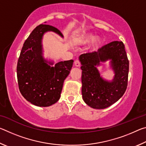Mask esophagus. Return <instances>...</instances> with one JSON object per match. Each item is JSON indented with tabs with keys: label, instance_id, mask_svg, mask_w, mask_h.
<instances>
[{
	"label": "esophagus",
	"instance_id": "1",
	"mask_svg": "<svg viewBox=\"0 0 146 146\" xmlns=\"http://www.w3.org/2000/svg\"><path fill=\"white\" fill-rule=\"evenodd\" d=\"M75 66H76V67H80V62H79L78 60H75Z\"/></svg>",
	"mask_w": 146,
	"mask_h": 146
}]
</instances>
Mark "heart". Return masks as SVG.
Masks as SVG:
<instances>
[{"label":"heart","mask_w":146,"mask_h":146,"mask_svg":"<svg viewBox=\"0 0 146 146\" xmlns=\"http://www.w3.org/2000/svg\"><path fill=\"white\" fill-rule=\"evenodd\" d=\"M76 41L81 44H87L93 42V46H97L99 44L100 39L99 38H96L95 36L92 35H80L76 38Z\"/></svg>","instance_id":"obj_1"}]
</instances>
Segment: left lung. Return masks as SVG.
I'll return each mask as SVG.
<instances>
[{
    "label": "left lung",
    "instance_id": "left-lung-1",
    "mask_svg": "<svg viewBox=\"0 0 146 146\" xmlns=\"http://www.w3.org/2000/svg\"><path fill=\"white\" fill-rule=\"evenodd\" d=\"M110 60L114 72L111 81L100 75L97 67ZM82 70V95L86 104L94 109H105L122 97L127 86L129 60L124 44L113 41L98 49L97 51L79 56Z\"/></svg>",
    "mask_w": 146,
    "mask_h": 146
}]
</instances>
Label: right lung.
Returning a JSON list of instances; mask_svg holds the SVG:
<instances>
[{"label":"right lung","mask_w":146,"mask_h":146,"mask_svg":"<svg viewBox=\"0 0 146 146\" xmlns=\"http://www.w3.org/2000/svg\"><path fill=\"white\" fill-rule=\"evenodd\" d=\"M53 31L61 37L57 28L47 24L36 27L24 42L17 67L19 90L26 100L39 107H48L60 99L63 84L70 73L73 60L54 62L43 56L44 34Z\"/></svg>","instance_id":"obj_1"}]
</instances>
